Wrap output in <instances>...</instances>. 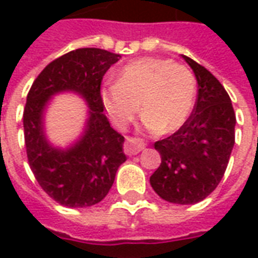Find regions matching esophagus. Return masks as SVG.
I'll return each instance as SVG.
<instances>
[{
  "mask_svg": "<svg viewBox=\"0 0 258 258\" xmlns=\"http://www.w3.org/2000/svg\"><path fill=\"white\" fill-rule=\"evenodd\" d=\"M146 144L140 138H133V137H128L127 141H125V144H124V152H125V155H128V156H133V155H137V153H140L142 149H145Z\"/></svg>",
  "mask_w": 258,
  "mask_h": 258,
  "instance_id": "obj_1",
  "label": "esophagus"
}]
</instances>
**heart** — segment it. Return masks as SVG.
<instances>
[{
  "label": "heart",
  "mask_w": 258,
  "mask_h": 258,
  "mask_svg": "<svg viewBox=\"0 0 258 258\" xmlns=\"http://www.w3.org/2000/svg\"><path fill=\"white\" fill-rule=\"evenodd\" d=\"M196 79L189 69L170 59L141 58L118 72L117 83L105 85L101 99L117 127L128 124L140 112L149 130L163 134L178 131L190 116Z\"/></svg>",
  "instance_id": "obj_1"
}]
</instances>
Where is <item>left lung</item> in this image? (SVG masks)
I'll return each mask as SVG.
<instances>
[{
  "label": "left lung",
  "mask_w": 258,
  "mask_h": 258,
  "mask_svg": "<svg viewBox=\"0 0 258 258\" xmlns=\"http://www.w3.org/2000/svg\"><path fill=\"white\" fill-rule=\"evenodd\" d=\"M198 81L194 112L181 128L155 142L162 163L151 185L162 199L195 205L206 199L224 177L235 144L236 116L231 98L213 74L182 55Z\"/></svg>",
  "instance_id": "left-lung-1"
}]
</instances>
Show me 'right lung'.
Segmentation results:
<instances>
[{
    "mask_svg": "<svg viewBox=\"0 0 258 258\" xmlns=\"http://www.w3.org/2000/svg\"><path fill=\"white\" fill-rule=\"evenodd\" d=\"M121 58L99 48H79L47 64L27 94L23 128L29 164L44 192L66 207L99 203L112 188L127 157L124 137L103 114L101 83L109 68ZM72 90L90 107L80 140L66 150L52 147L43 133V112L50 96Z\"/></svg>",
    "mask_w": 258,
    "mask_h": 258,
    "instance_id": "obj_1",
    "label": "right lung"
}]
</instances>
